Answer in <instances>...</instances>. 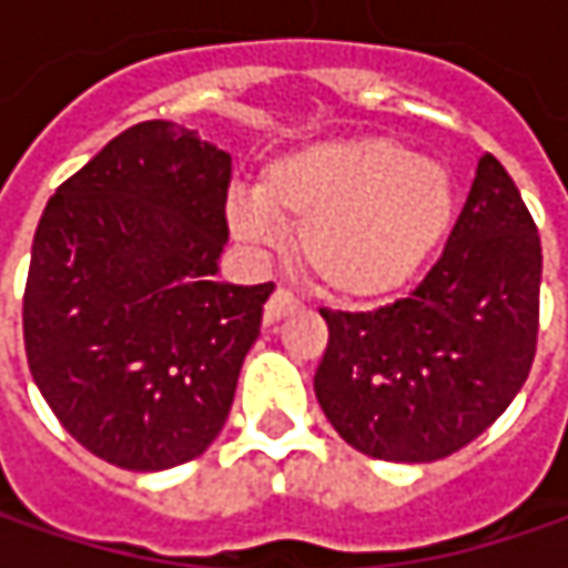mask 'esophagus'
Instances as JSON below:
<instances>
[{"mask_svg":"<svg viewBox=\"0 0 568 568\" xmlns=\"http://www.w3.org/2000/svg\"><path fill=\"white\" fill-rule=\"evenodd\" d=\"M296 310H303V303L296 300L291 291H284V287H277L272 294V300L265 303V322H277V318L291 316Z\"/></svg>","mask_w":568,"mask_h":568,"instance_id":"34e87169","label":"esophagus"}]
</instances>
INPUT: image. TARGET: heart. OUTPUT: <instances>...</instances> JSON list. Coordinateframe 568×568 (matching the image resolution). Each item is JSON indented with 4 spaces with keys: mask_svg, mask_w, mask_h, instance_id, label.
Listing matches in <instances>:
<instances>
[{
    "mask_svg": "<svg viewBox=\"0 0 568 568\" xmlns=\"http://www.w3.org/2000/svg\"><path fill=\"white\" fill-rule=\"evenodd\" d=\"M458 217L446 166L382 135L300 144L265 164L258 189L227 192L240 243L272 250L300 221V258L325 294L373 303L404 291Z\"/></svg>",
    "mask_w": 568,
    "mask_h": 568,
    "instance_id": "heart-1",
    "label": "heart"
}]
</instances>
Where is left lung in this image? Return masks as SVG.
<instances>
[{
	"label": "left lung",
	"instance_id": "8db88e82",
	"mask_svg": "<svg viewBox=\"0 0 568 568\" xmlns=\"http://www.w3.org/2000/svg\"><path fill=\"white\" fill-rule=\"evenodd\" d=\"M540 236L513 176L477 161L439 262L373 313H328L316 398L369 458L420 465L474 443L531 373L540 316Z\"/></svg>",
	"mask_w": 568,
	"mask_h": 568
}]
</instances>
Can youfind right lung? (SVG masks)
Here are the masks:
<instances>
[{"instance_id": "add662e5", "label": "right lung", "mask_w": 568, "mask_h": 568, "mask_svg": "<svg viewBox=\"0 0 568 568\" xmlns=\"http://www.w3.org/2000/svg\"><path fill=\"white\" fill-rule=\"evenodd\" d=\"M230 154L176 122L125 129L43 207L24 287L40 395L88 452L164 470L205 452L274 284H221Z\"/></svg>"}]
</instances>
